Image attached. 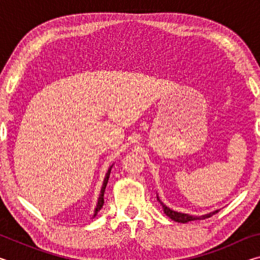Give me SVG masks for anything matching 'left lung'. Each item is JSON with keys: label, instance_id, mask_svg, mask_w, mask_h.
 <instances>
[{"label": "left lung", "instance_id": "1", "mask_svg": "<svg viewBox=\"0 0 260 260\" xmlns=\"http://www.w3.org/2000/svg\"><path fill=\"white\" fill-rule=\"evenodd\" d=\"M162 205V209H164V212L165 214L167 215V217H170L172 220H174V221L177 222H188V221H192V220H200V219H206V218H210L212 217L213 214L218 213L219 210L217 211H213V212H210L208 214L205 215H201V217H196V215H189V214H186V213H180V212H175V211L171 210L170 208H167L166 205H164L161 203Z\"/></svg>", "mask_w": 260, "mask_h": 260}]
</instances>
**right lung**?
Masks as SVG:
<instances>
[{
	"label": "right lung",
	"mask_w": 260,
	"mask_h": 260,
	"mask_svg": "<svg viewBox=\"0 0 260 260\" xmlns=\"http://www.w3.org/2000/svg\"><path fill=\"white\" fill-rule=\"evenodd\" d=\"M111 169L112 166L110 167V169L108 170V173L107 175H105L104 178V181H103V186H102V189H101V193H100V197H99V202H98V205H96V209H95V213H94V217L96 214H98L99 211L102 209V206L104 204V191H105V188H107V184H108V180H109V177H110V172H111Z\"/></svg>",
	"instance_id": "obj_1"
}]
</instances>
